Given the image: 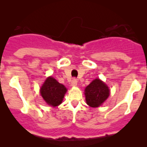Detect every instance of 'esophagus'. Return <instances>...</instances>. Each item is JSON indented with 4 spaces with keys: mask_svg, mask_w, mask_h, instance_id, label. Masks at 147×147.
Returning a JSON list of instances; mask_svg holds the SVG:
<instances>
[{
    "mask_svg": "<svg viewBox=\"0 0 147 147\" xmlns=\"http://www.w3.org/2000/svg\"><path fill=\"white\" fill-rule=\"evenodd\" d=\"M77 82L78 81L76 79H73V80L71 81V86H74V87H75V86L77 85Z\"/></svg>",
    "mask_w": 147,
    "mask_h": 147,
    "instance_id": "1",
    "label": "esophagus"
}]
</instances>
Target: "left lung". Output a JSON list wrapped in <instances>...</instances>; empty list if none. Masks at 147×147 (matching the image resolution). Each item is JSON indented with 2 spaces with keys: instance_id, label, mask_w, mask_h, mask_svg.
<instances>
[{
  "instance_id": "1",
  "label": "left lung",
  "mask_w": 147,
  "mask_h": 147,
  "mask_svg": "<svg viewBox=\"0 0 147 147\" xmlns=\"http://www.w3.org/2000/svg\"><path fill=\"white\" fill-rule=\"evenodd\" d=\"M109 95V87L98 79L92 81L85 89L86 101L91 107L95 108L100 106Z\"/></svg>"
}]
</instances>
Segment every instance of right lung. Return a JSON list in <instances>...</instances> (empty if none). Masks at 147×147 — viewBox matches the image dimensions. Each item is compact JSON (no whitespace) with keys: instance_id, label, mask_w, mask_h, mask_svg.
<instances>
[{"instance_id":"add662e5","label":"right lung","mask_w":147,"mask_h":147,"mask_svg":"<svg viewBox=\"0 0 147 147\" xmlns=\"http://www.w3.org/2000/svg\"><path fill=\"white\" fill-rule=\"evenodd\" d=\"M67 90L64 85L52 77H49L41 88V95L46 102L52 106H57L63 101Z\"/></svg>"}]
</instances>
